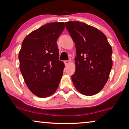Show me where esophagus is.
<instances>
[{
	"mask_svg": "<svg viewBox=\"0 0 129 129\" xmlns=\"http://www.w3.org/2000/svg\"><path fill=\"white\" fill-rule=\"evenodd\" d=\"M64 64H65V65H66V66H68V65H69L70 63V61L69 60H66V61H64Z\"/></svg>",
	"mask_w": 129,
	"mask_h": 129,
	"instance_id": "obj_1",
	"label": "esophagus"
}]
</instances>
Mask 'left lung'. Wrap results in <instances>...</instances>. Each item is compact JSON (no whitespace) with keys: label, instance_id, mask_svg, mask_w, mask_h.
Segmentation results:
<instances>
[{"label":"left lung","instance_id":"left-lung-1","mask_svg":"<svg viewBox=\"0 0 129 129\" xmlns=\"http://www.w3.org/2000/svg\"><path fill=\"white\" fill-rule=\"evenodd\" d=\"M65 24L76 49L72 82L82 94H96L108 80L113 65L112 47L105 35L93 26L80 22Z\"/></svg>","mask_w":129,"mask_h":129}]
</instances>
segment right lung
<instances>
[{
	"mask_svg": "<svg viewBox=\"0 0 129 129\" xmlns=\"http://www.w3.org/2000/svg\"><path fill=\"white\" fill-rule=\"evenodd\" d=\"M64 29V22L49 23L27 35L19 53V68L31 93L41 98L56 91L64 64L59 59L57 39Z\"/></svg>",
	"mask_w": 129,
	"mask_h": 129,
	"instance_id": "add662e5",
	"label": "right lung"
}]
</instances>
